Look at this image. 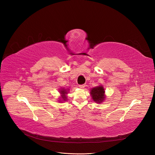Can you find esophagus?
<instances>
[{"instance_id":"1","label":"esophagus","mask_w":155,"mask_h":155,"mask_svg":"<svg viewBox=\"0 0 155 155\" xmlns=\"http://www.w3.org/2000/svg\"><path fill=\"white\" fill-rule=\"evenodd\" d=\"M85 87V84H83V85H79V87L81 88H83Z\"/></svg>"}]
</instances>
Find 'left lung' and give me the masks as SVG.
<instances>
[{"mask_svg": "<svg viewBox=\"0 0 155 155\" xmlns=\"http://www.w3.org/2000/svg\"><path fill=\"white\" fill-rule=\"evenodd\" d=\"M104 93L105 90L104 87L99 86L92 89L91 91V95L94 101L100 104L105 99Z\"/></svg>", "mask_w": 155, "mask_h": 155, "instance_id": "8db88e82", "label": "left lung"}]
</instances>
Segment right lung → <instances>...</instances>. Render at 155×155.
<instances>
[{
	"label": "right lung",
	"mask_w": 155,
	"mask_h": 155,
	"mask_svg": "<svg viewBox=\"0 0 155 155\" xmlns=\"http://www.w3.org/2000/svg\"><path fill=\"white\" fill-rule=\"evenodd\" d=\"M60 93L62 94L61 97H62V99L63 100V101H66L67 96H66V95H65V94H67V91L66 90H64V89H61V91H60Z\"/></svg>",
	"instance_id": "1"
}]
</instances>
